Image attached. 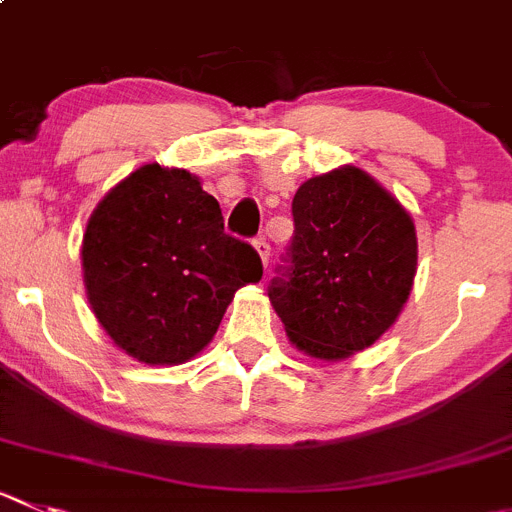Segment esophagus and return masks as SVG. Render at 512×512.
Returning a JSON list of instances; mask_svg holds the SVG:
<instances>
[{
  "instance_id": "esophagus-1",
  "label": "esophagus",
  "mask_w": 512,
  "mask_h": 512,
  "mask_svg": "<svg viewBox=\"0 0 512 512\" xmlns=\"http://www.w3.org/2000/svg\"><path fill=\"white\" fill-rule=\"evenodd\" d=\"M253 248L259 251L261 264L269 266V259H271V246H269V241H266V238H256V241H253Z\"/></svg>"
}]
</instances>
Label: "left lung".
I'll return each mask as SVG.
<instances>
[{
  "instance_id": "obj_1",
  "label": "left lung",
  "mask_w": 512,
  "mask_h": 512,
  "mask_svg": "<svg viewBox=\"0 0 512 512\" xmlns=\"http://www.w3.org/2000/svg\"><path fill=\"white\" fill-rule=\"evenodd\" d=\"M291 213V266L271 284V306L299 352L342 362L372 347L410 299L415 221L357 165L304 180Z\"/></svg>"
}]
</instances>
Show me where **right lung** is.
I'll list each match as a JSON object with an SVG mask.
<instances>
[{
	"label": "right lung",
	"mask_w": 512,
	"mask_h": 512,
	"mask_svg": "<svg viewBox=\"0 0 512 512\" xmlns=\"http://www.w3.org/2000/svg\"><path fill=\"white\" fill-rule=\"evenodd\" d=\"M80 256L95 319L115 347L150 367L201 354L233 294L264 274L259 253L223 231L201 178L160 163L105 193Z\"/></svg>",
	"instance_id": "right-lung-1"
}]
</instances>
